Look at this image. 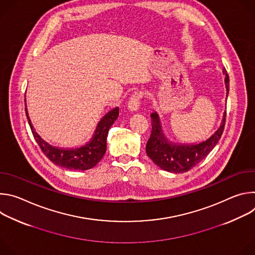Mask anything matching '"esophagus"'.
Masks as SVG:
<instances>
[{
  "label": "esophagus",
  "instance_id": "obj_1",
  "mask_svg": "<svg viewBox=\"0 0 255 255\" xmlns=\"http://www.w3.org/2000/svg\"><path fill=\"white\" fill-rule=\"evenodd\" d=\"M140 99H141V94L140 93H135L132 95L128 102V109L131 112H137L139 106H140Z\"/></svg>",
  "mask_w": 255,
  "mask_h": 255
}]
</instances>
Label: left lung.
<instances>
[{"label":"left lung","instance_id":"1","mask_svg":"<svg viewBox=\"0 0 255 255\" xmlns=\"http://www.w3.org/2000/svg\"><path fill=\"white\" fill-rule=\"evenodd\" d=\"M223 75L225 76L226 97L229 94V77L224 68ZM151 117V135L146 144V153L150 159L163 170L181 173L186 172L203 160L216 146L220 140L226 120V111H224L223 118L214 134L208 139L199 143H175L167 139L162 130L160 118L156 112L150 115Z\"/></svg>","mask_w":255,"mask_h":255}]
</instances>
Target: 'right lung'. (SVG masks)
<instances>
[{"label": "right lung", "instance_id": "right-lung-1", "mask_svg": "<svg viewBox=\"0 0 255 255\" xmlns=\"http://www.w3.org/2000/svg\"><path fill=\"white\" fill-rule=\"evenodd\" d=\"M25 111L33 136L43 153L54 164L71 170H87L93 168L103 158L107 149V136L109 129L111 128L119 116V108L116 107L112 109L99 121L89 142L77 148H61L52 146L38 135L29 118L27 106L25 107Z\"/></svg>", "mask_w": 255, "mask_h": 255}]
</instances>
